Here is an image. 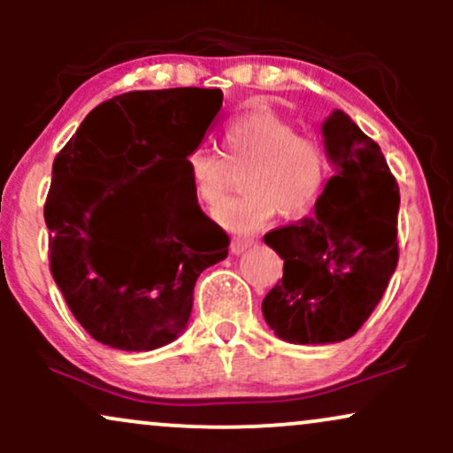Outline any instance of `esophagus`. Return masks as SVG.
Wrapping results in <instances>:
<instances>
[{"instance_id": "esophagus-1", "label": "esophagus", "mask_w": 453, "mask_h": 453, "mask_svg": "<svg viewBox=\"0 0 453 453\" xmlns=\"http://www.w3.org/2000/svg\"><path fill=\"white\" fill-rule=\"evenodd\" d=\"M251 244H253V238H234L230 249H232V253H236V256H238V253L247 251Z\"/></svg>"}]
</instances>
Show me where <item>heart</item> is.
I'll return each instance as SVG.
<instances>
[{"label":"heart","instance_id":"heart-1","mask_svg":"<svg viewBox=\"0 0 453 453\" xmlns=\"http://www.w3.org/2000/svg\"><path fill=\"white\" fill-rule=\"evenodd\" d=\"M223 147L232 165H249L244 194L215 209V219L234 234L262 230L277 215H309L319 204L332 176V157L324 140L298 132L296 123L273 111L238 114L223 127ZM215 150L197 147L187 157L191 191L212 206L226 194L230 165Z\"/></svg>","mask_w":453,"mask_h":453}]
</instances>
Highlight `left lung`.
I'll return each mask as SVG.
<instances>
[{
    "label": "left lung",
    "mask_w": 453,
    "mask_h": 453,
    "mask_svg": "<svg viewBox=\"0 0 453 453\" xmlns=\"http://www.w3.org/2000/svg\"><path fill=\"white\" fill-rule=\"evenodd\" d=\"M324 138L336 174L315 215L264 236L283 259L264 317L279 339L298 345L356 334L398 264L400 191L381 149L341 111L327 117Z\"/></svg>",
    "instance_id": "left-lung-1"
}]
</instances>
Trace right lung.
Segmentation results:
<instances>
[{
	"label": "right lung",
	"mask_w": 453,
	"mask_h": 453,
	"mask_svg": "<svg viewBox=\"0 0 453 453\" xmlns=\"http://www.w3.org/2000/svg\"><path fill=\"white\" fill-rule=\"evenodd\" d=\"M221 102V89L197 87L121 93L57 153L44 202L50 274L102 345H168L187 326L200 273L227 256L230 236L202 212L187 173ZM96 240L118 259L96 263Z\"/></svg>",
	"instance_id": "right-lung-1"
}]
</instances>
